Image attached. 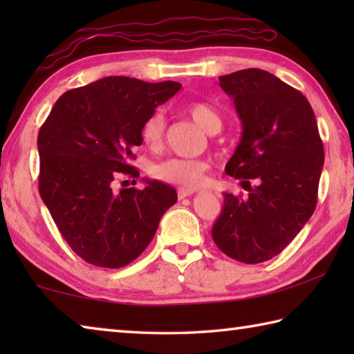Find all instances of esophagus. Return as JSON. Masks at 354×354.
I'll return each instance as SVG.
<instances>
[{"instance_id": "34e87169", "label": "esophagus", "mask_w": 354, "mask_h": 354, "mask_svg": "<svg viewBox=\"0 0 354 354\" xmlns=\"http://www.w3.org/2000/svg\"><path fill=\"white\" fill-rule=\"evenodd\" d=\"M195 192L194 190H189V189H179L178 190V198L183 200V198H187V196H192Z\"/></svg>"}]
</instances>
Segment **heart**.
I'll return each mask as SVG.
<instances>
[{
    "label": "heart",
    "instance_id": "obj_1",
    "mask_svg": "<svg viewBox=\"0 0 354 354\" xmlns=\"http://www.w3.org/2000/svg\"><path fill=\"white\" fill-rule=\"evenodd\" d=\"M185 112L189 117L198 124V127L212 134L220 131L221 120L218 113L211 106L205 103H190L185 106ZM165 134V117L160 111H154L153 113L143 120L140 127V139L145 145L156 151L162 147ZM211 170L206 160L201 159H183L173 158L165 162L154 167V176L164 183H170L179 185L183 189H198L205 185L207 179V173Z\"/></svg>",
    "mask_w": 354,
    "mask_h": 354
}]
</instances>
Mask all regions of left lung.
<instances>
[{"mask_svg":"<svg viewBox=\"0 0 354 354\" xmlns=\"http://www.w3.org/2000/svg\"><path fill=\"white\" fill-rule=\"evenodd\" d=\"M234 100L242 139L225 171L256 179L248 198L223 194L212 239L226 256L259 263L278 256L314 214L325 151L304 95L259 68L218 77Z\"/></svg>","mask_w":354,"mask_h":354,"instance_id":"left-lung-1","label":"left lung"}]
</instances>
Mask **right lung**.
<instances>
[{
    "label": "right lung",
    "instance_id": "obj_1",
    "mask_svg": "<svg viewBox=\"0 0 354 354\" xmlns=\"http://www.w3.org/2000/svg\"><path fill=\"white\" fill-rule=\"evenodd\" d=\"M181 84L107 76L65 92L37 137L39 192L65 242L88 263L120 268L153 241L159 220L178 200L160 181L115 190L142 145L140 127Z\"/></svg>",
    "mask_w": 354,
    "mask_h": 354
}]
</instances>
